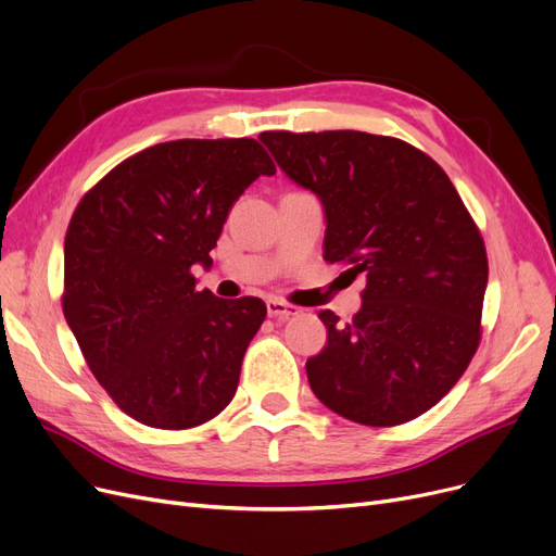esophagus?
<instances>
[{
    "mask_svg": "<svg viewBox=\"0 0 556 556\" xmlns=\"http://www.w3.org/2000/svg\"><path fill=\"white\" fill-rule=\"evenodd\" d=\"M268 313H270V318H293V316H300L302 313V308L300 306H295V304H288V302H283V300H277V298H270L268 302Z\"/></svg>",
    "mask_w": 556,
    "mask_h": 556,
    "instance_id": "34e87169",
    "label": "esophagus"
}]
</instances>
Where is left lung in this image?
<instances>
[{"mask_svg": "<svg viewBox=\"0 0 556 556\" xmlns=\"http://www.w3.org/2000/svg\"><path fill=\"white\" fill-rule=\"evenodd\" d=\"M281 170L325 206V261L366 275L356 316H318L327 345L311 391L368 427L422 416L462 379L481 341L489 258L443 167L414 144L366 131H263Z\"/></svg>", "mask_w": 556, "mask_h": 556, "instance_id": "8db88e82", "label": "left lung"}]
</instances>
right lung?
Segmentation results:
<instances>
[{
	"instance_id": "obj_1",
	"label": "right lung",
	"mask_w": 556,
	"mask_h": 556,
	"mask_svg": "<svg viewBox=\"0 0 556 556\" xmlns=\"http://www.w3.org/2000/svg\"><path fill=\"white\" fill-rule=\"evenodd\" d=\"M273 159L254 138H184L94 184L65 233L63 316L90 372L134 420L190 429L233 400L261 323L258 298L200 291L233 202Z\"/></svg>"
}]
</instances>
